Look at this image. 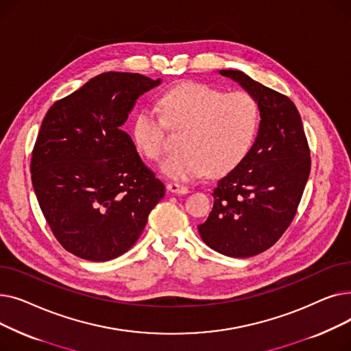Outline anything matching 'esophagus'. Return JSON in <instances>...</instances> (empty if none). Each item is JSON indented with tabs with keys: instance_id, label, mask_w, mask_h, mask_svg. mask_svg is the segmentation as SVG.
<instances>
[{
	"instance_id": "esophagus-1",
	"label": "esophagus",
	"mask_w": 351,
	"mask_h": 351,
	"mask_svg": "<svg viewBox=\"0 0 351 351\" xmlns=\"http://www.w3.org/2000/svg\"><path fill=\"white\" fill-rule=\"evenodd\" d=\"M166 188H168L169 192L176 193V195H185V193L189 192V189L186 186L179 185V183H175V182H169L168 185H166Z\"/></svg>"
}]
</instances>
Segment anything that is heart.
Masks as SVG:
<instances>
[{"label": "heart", "mask_w": 351, "mask_h": 351, "mask_svg": "<svg viewBox=\"0 0 351 351\" xmlns=\"http://www.w3.org/2000/svg\"><path fill=\"white\" fill-rule=\"evenodd\" d=\"M163 117L152 106H141L131 123L138 149L152 160L166 147L168 125L185 129L183 151L163 160L160 169L176 180H192L209 173L222 176L250 152L261 123L256 98L246 90L226 94L204 84L185 82L166 90L159 101Z\"/></svg>", "instance_id": "b5f03b06"}]
</instances>
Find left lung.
I'll return each mask as SVG.
<instances>
[{
    "instance_id": "1",
    "label": "left lung",
    "mask_w": 351,
    "mask_h": 351,
    "mask_svg": "<svg viewBox=\"0 0 351 351\" xmlns=\"http://www.w3.org/2000/svg\"><path fill=\"white\" fill-rule=\"evenodd\" d=\"M252 94L261 109L247 156L217 182L213 209L199 234L230 257L256 256L279 241L298 212L310 173V149L299 110L286 95L242 71L220 69Z\"/></svg>"
}]
</instances>
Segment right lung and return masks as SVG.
I'll return each mask as SVG.
<instances>
[{"instance_id":"add662e5","label":"right lung","mask_w":351,"mask_h":351,"mask_svg":"<svg viewBox=\"0 0 351 351\" xmlns=\"http://www.w3.org/2000/svg\"><path fill=\"white\" fill-rule=\"evenodd\" d=\"M141 73L105 72L55 102L31 158L34 192L62 247L106 262L131 249L165 185L142 162L122 125L145 92Z\"/></svg>"}]
</instances>
